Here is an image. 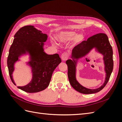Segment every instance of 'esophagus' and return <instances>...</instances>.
Segmentation results:
<instances>
[{
    "instance_id": "34e87169",
    "label": "esophagus",
    "mask_w": 122,
    "mask_h": 122,
    "mask_svg": "<svg viewBox=\"0 0 122 122\" xmlns=\"http://www.w3.org/2000/svg\"><path fill=\"white\" fill-rule=\"evenodd\" d=\"M61 57L63 61H66L68 59L69 57V54L67 53H63L61 55Z\"/></svg>"
}]
</instances>
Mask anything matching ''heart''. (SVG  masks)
Masks as SVG:
<instances>
[{
  "mask_svg": "<svg viewBox=\"0 0 122 122\" xmlns=\"http://www.w3.org/2000/svg\"><path fill=\"white\" fill-rule=\"evenodd\" d=\"M85 38V35L83 33L77 34V32L76 31H67L60 32L57 36V40L62 44H65L73 40V44L78 45L84 41Z\"/></svg>",
  "mask_w": 122,
  "mask_h": 122,
  "instance_id": "1",
  "label": "heart"
}]
</instances>
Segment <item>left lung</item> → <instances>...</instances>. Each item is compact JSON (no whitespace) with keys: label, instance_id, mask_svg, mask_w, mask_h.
Masks as SVG:
<instances>
[{"label":"left lung","instance_id":"8db88e82","mask_svg":"<svg viewBox=\"0 0 122 122\" xmlns=\"http://www.w3.org/2000/svg\"><path fill=\"white\" fill-rule=\"evenodd\" d=\"M104 56L105 69L106 77L104 84L100 87L95 89H90L81 85L76 79V65L78 60L84 56L93 48ZM113 52L112 47L108 41V38L104 33H98L88 38L80 44L77 45L72 51V59L66 61L68 66V77L70 85L77 92L85 94L96 93L100 91L107 84L111 76L113 67Z\"/></svg>","mask_w":122,"mask_h":122}]
</instances>
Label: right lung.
Segmentation results:
<instances>
[{
  "label": "right lung",
  "mask_w": 122,
  "mask_h": 122,
  "mask_svg": "<svg viewBox=\"0 0 122 122\" xmlns=\"http://www.w3.org/2000/svg\"><path fill=\"white\" fill-rule=\"evenodd\" d=\"M9 50L7 64L11 81L16 85L13 77L15 63L24 55L28 54L30 61L27 63L32 69V77L29 84L18 88L27 93H36L48 87L54 70L61 62L58 54L48 55L44 52V42L48 38L46 34L33 26L22 27L14 36Z\"/></svg>",
  "instance_id": "right-lung-1"
}]
</instances>
